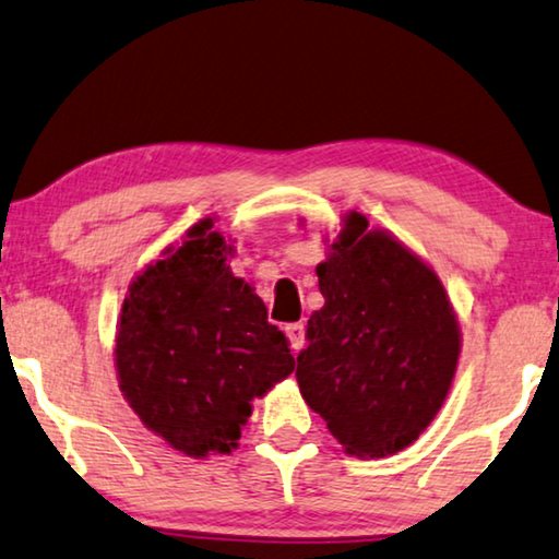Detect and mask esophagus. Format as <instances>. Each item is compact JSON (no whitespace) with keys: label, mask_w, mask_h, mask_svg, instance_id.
Segmentation results:
<instances>
[{"label":"esophagus","mask_w":559,"mask_h":559,"mask_svg":"<svg viewBox=\"0 0 559 559\" xmlns=\"http://www.w3.org/2000/svg\"><path fill=\"white\" fill-rule=\"evenodd\" d=\"M287 337H289V345H293V353H299L305 347V325L302 322H293V325H287Z\"/></svg>","instance_id":"obj_1"}]
</instances>
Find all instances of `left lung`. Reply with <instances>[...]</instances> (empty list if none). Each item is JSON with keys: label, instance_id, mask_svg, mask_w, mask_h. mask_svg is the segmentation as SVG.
Listing matches in <instances>:
<instances>
[{"label": "left lung", "instance_id": "8db88e82", "mask_svg": "<svg viewBox=\"0 0 559 559\" xmlns=\"http://www.w3.org/2000/svg\"><path fill=\"white\" fill-rule=\"evenodd\" d=\"M325 307L307 320L297 383L347 454L406 449L447 399L459 360V322L441 280L362 214L318 264Z\"/></svg>", "mask_w": 559, "mask_h": 559}]
</instances>
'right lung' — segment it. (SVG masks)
<instances>
[{
  "label": "right lung",
  "mask_w": 559,
  "mask_h": 559,
  "mask_svg": "<svg viewBox=\"0 0 559 559\" xmlns=\"http://www.w3.org/2000/svg\"><path fill=\"white\" fill-rule=\"evenodd\" d=\"M214 222L135 277L120 310V391L145 428L189 456L229 454L252 401L295 370L285 333L226 266Z\"/></svg>",
  "instance_id": "right-lung-1"
}]
</instances>
